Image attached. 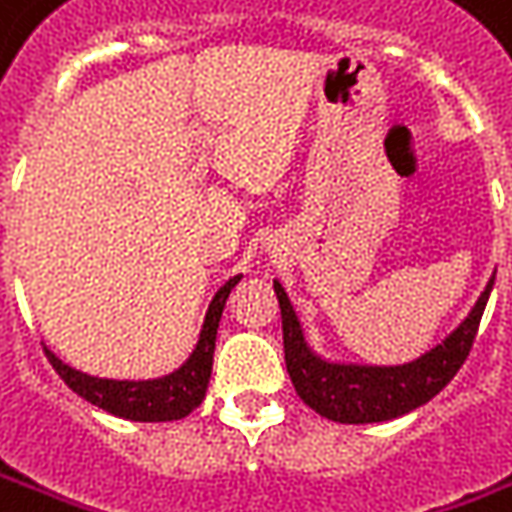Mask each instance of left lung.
<instances>
[{
	"label": "left lung",
	"mask_w": 512,
	"mask_h": 512,
	"mask_svg": "<svg viewBox=\"0 0 512 512\" xmlns=\"http://www.w3.org/2000/svg\"><path fill=\"white\" fill-rule=\"evenodd\" d=\"M491 288L493 277L466 321L446 341L438 343L432 352L413 363L341 366V363H327L310 352L288 293L280 282H274L282 313L285 366L291 374L293 388L318 416L341 421V424H374V421L405 416L424 402H430L435 393H441L466 363L477 330H480V318L488 305Z\"/></svg>",
	"instance_id": "obj_1"
}]
</instances>
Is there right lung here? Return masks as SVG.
I'll return each instance as SVG.
<instances>
[{
	"label": "right lung",
	"mask_w": 512,
	"mask_h": 512,
	"mask_svg": "<svg viewBox=\"0 0 512 512\" xmlns=\"http://www.w3.org/2000/svg\"><path fill=\"white\" fill-rule=\"evenodd\" d=\"M238 280L241 277L227 280L219 288V293L213 296L194 355L188 357L169 377L146 382L99 380V377H91V374H82L77 368L66 366L49 349H44V352L52 368L60 374V380L66 382L74 393H80L82 399H88L91 405L102 407L113 416L130 418V421H177V418L188 416L205 399L210 371H213V352H216L221 310L227 305V296H230Z\"/></svg>",
	"instance_id": "add662e5"
}]
</instances>
